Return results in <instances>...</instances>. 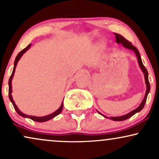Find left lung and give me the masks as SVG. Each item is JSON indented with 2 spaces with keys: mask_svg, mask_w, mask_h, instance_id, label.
<instances>
[{
  "mask_svg": "<svg viewBox=\"0 0 159 159\" xmlns=\"http://www.w3.org/2000/svg\"><path fill=\"white\" fill-rule=\"evenodd\" d=\"M114 34L116 36V40L117 43H121V44H122V46L125 47L126 48L133 50L135 52V54H136L137 58H138V62H139V67L141 68V69H142L143 73H144V79H145V83H146V86H147V91H146L145 96H144V99L142 100V103L140 104L139 106L137 107L136 109L134 110V111H132L131 112L127 113V114H126V115L121 116H116V117H110V119H112V120H113V121H124V120H126V119H127L130 118V117L132 116H134L135 113L139 112V111H141L143 109V107H144V105H145L147 98H148V95L149 92H150V83H149V80H148V70L146 69V68L144 67V66L142 63V59H141L140 54H139V52L138 49H137L136 47L133 46L132 43H131L130 42H129V41L127 40H126V39H125L123 36H121V35L117 34V33H114ZM98 113H99V114H101L102 116H103L105 117V118H107V117L105 116H104L103 114H102L101 113H99V111H98Z\"/></svg>",
  "mask_w": 159,
  "mask_h": 159,
  "instance_id": "1",
  "label": "left lung"
}]
</instances>
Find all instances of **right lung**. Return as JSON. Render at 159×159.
<instances>
[{
    "instance_id": "1",
    "label": "right lung",
    "mask_w": 159,
    "mask_h": 159,
    "mask_svg": "<svg viewBox=\"0 0 159 159\" xmlns=\"http://www.w3.org/2000/svg\"><path fill=\"white\" fill-rule=\"evenodd\" d=\"M31 45H32V44H29L28 46L25 47L24 49H23L22 51H21V52H20L19 54L17 55L16 58H15V63H14V68H13V70H12V73H11V75L10 76V77H9V99H10V101L11 102V103H12L14 107H15V111H16V112L18 113L20 116L24 117V118L31 119L32 120L35 121H38V122H44V121H48V120H50V119H53L54 117L57 116L59 115L60 113H61L62 110V108H63V102H62L61 105H60V107H59V109L57 110L56 111H54V112L52 113V114H49L48 116H42V117H38V116H28L26 114H24V113H23L22 112H21V111H20V110L17 108L16 105H15V102H14V100H13L12 97H11V80H12L14 74H15V68H16L17 64V62H18L20 59L21 57H22L23 54H24V53L26 52V51L28 50L29 48H30Z\"/></svg>"
}]
</instances>
